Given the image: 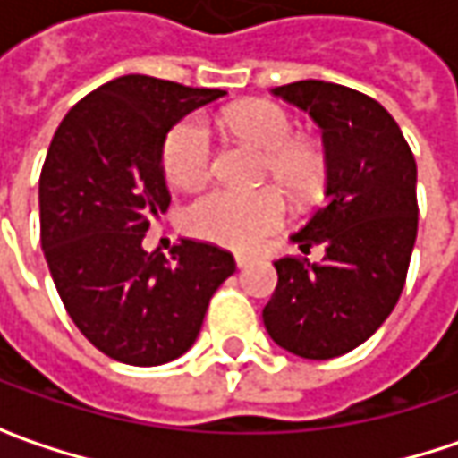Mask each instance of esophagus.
<instances>
[{"instance_id":"obj_1","label":"esophagus","mask_w":458,"mask_h":458,"mask_svg":"<svg viewBox=\"0 0 458 458\" xmlns=\"http://www.w3.org/2000/svg\"><path fill=\"white\" fill-rule=\"evenodd\" d=\"M234 259H237V267H247V265L252 262V257L250 255H237Z\"/></svg>"}]
</instances>
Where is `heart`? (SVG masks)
Wrapping results in <instances>:
<instances>
[{"mask_svg": "<svg viewBox=\"0 0 458 458\" xmlns=\"http://www.w3.org/2000/svg\"><path fill=\"white\" fill-rule=\"evenodd\" d=\"M229 132L265 152V175L295 199H310L321 191L326 157L316 145L295 140V119L273 101H244L221 114ZM163 170L178 188L201 183L214 163V137L203 116H185L163 140ZM285 221V201L273 188L242 193L211 188L185 206V229L224 247H255Z\"/></svg>", "mask_w": 458, "mask_h": 458, "instance_id": "obj_1", "label": "heart"}]
</instances>
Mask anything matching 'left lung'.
<instances>
[{
    "mask_svg": "<svg viewBox=\"0 0 458 458\" xmlns=\"http://www.w3.org/2000/svg\"><path fill=\"white\" fill-rule=\"evenodd\" d=\"M275 97L308 112L326 148V203L293 242L321 262L295 257L277 270L262 321L277 346L303 360H334L367 342L393 313L418 234V167L387 109L328 81H295Z\"/></svg>",
    "mask_w": 458,
    "mask_h": 458,
    "instance_id": "1",
    "label": "left lung"
}]
</instances>
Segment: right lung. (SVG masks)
I'll use <instances>...</instances> for the list:
<instances>
[{
  "instance_id": "1",
  "label": "right lung",
  "mask_w": 458,
  "mask_h": 458,
  "mask_svg": "<svg viewBox=\"0 0 458 458\" xmlns=\"http://www.w3.org/2000/svg\"><path fill=\"white\" fill-rule=\"evenodd\" d=\"M226 94L119 76L63 116L40 173V242L63 306L106 357L155 367L185 354L211 295L237 270L214 244L183 239L170 259L142 247L170 193L163 140Z\"/></svg>"
}]
</instances>
